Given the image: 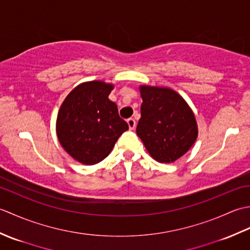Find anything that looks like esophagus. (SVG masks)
<instances>
[{
  "mask_svg": "<svg viewBox=\"0 0 250 250\" xmlns=\"http://www.w3.org/2000/svg\"><path fill=\"white\" fill-rule=\"evenodd\" d=\"M126 122H128V125H129V128H130L131 130H133V129H135L136 122H135V120H134L133 118H129L128 120H126Z\"/></svg>",
  "mask_w": 250,
  "mask_h": 250,
  "instance_id": "34e87169",
  "label": "esophagus"
}]
</instances>
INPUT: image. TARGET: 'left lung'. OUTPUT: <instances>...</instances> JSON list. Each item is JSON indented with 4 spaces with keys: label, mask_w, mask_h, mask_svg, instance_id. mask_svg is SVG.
<instances>
[{
    "label": "left lung",
    "mask_w": 250,
    "mask_h": 250,
    "mask_svg": "<svg viewBox=\"0 0 250 250\" xmlns=\"http://www.w3.org/2000/svg\"><path fill=\"white\" fill-rule=\"evenodd\" d=\"M141 95L136 133L155 160L174 162L189 150L198 136L192 110L171 89L142 86Z\"/></svg>",
    "instance_id": "1"
}]
</instances>
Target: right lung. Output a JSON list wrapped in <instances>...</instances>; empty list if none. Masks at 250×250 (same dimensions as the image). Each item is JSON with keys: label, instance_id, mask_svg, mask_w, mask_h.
Masks as SVG:
<instances>
[{"label": "right lung", "instance_id": "1", "mask_svg": "<svg viewBox=\"0 0 250 250\" xmlns=\"http://www.w3.org/2000/svg\"><path fill=\"white\" fill-rule=\"evenodd\" d=\"M113 86L103 82L79 84L62 103L57 135L68 155L87 166L107 157L125 131L126 122L108 99Z\"/></svg>", "mask_w": 250, "mask_h": 250}]
</instances>
